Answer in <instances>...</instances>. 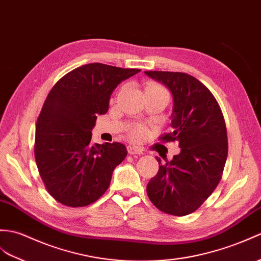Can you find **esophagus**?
I'll use <instances>...</instances> for the list:
<instances>
[{
  "label": "esophagus",
  "mask_w": 261,
  "mask_h": 261,
  "mask_svg": "<svg viewBox=\"0 0 261 261\" xmlns=\"http://www.w3.org/2000/svg\"><path fill=\"white\" fill-rule=\"evenodd\" d=\"M128 152L130 154H142L143 151L141 148L137 147V145H129L128 147Z\"/></svg>",
  "instance_id": "esophagus-1"
}]
</instances>
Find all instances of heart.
<instances>
[{"label":"heart","mask_w":261,"mask_h":261,"mask_svg":"<svg viewBox=\"0 0 261 261\" xmlns=\"http://www.w3.org/2000/svg\"><path fill=\"white\" fill-rule=\"evenodd\" d=\"M145 90H161V91H166V89L158 83H149L147 87H145ZM167 92V91H166ZM145 129L144 126L141 124H136L133 125L131 130H130V137L133 139V140H141V139L145 136Z\"/></svg>","instance_id":"1"}]
</instances>
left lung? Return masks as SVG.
Instances as JSON below:
<instances>
[{
    "instance_id": "1",
    "label": "left lung",
    "mask_w": 261,
    "mask_h": 261,
    "mask_svg": "<svg viewBox=\"0 0 261 261\" xmlns=\"http://www.w3.org/2000/svg\"><path fill=\"white\" fill-rule=\"evenodd\" d=\"M171 91L172 131L161 141L179 142L180 153L159 162V171L147 186L148 197L162 213L186 216L196 211L219 184L228 155L227 128L210 90L182 72L145 71Z\"/></svg>"
}]
</instances>
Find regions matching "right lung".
I'll list each match as a JSON object with an SVG mask.
<instances>
[{"label": "right lung", "instance_id": "right-lung-1", "mask_svg": "<svg viewBox=\"0 0 261 261\" xmlns=\"http://www.w3.org/2000/svg\"><path fill=\"white\" fill-rule=\"evenodd\" d=\"M90 63L72 70L54 84L35 126L34 156L45 189L68 207H84L103 196L112 172L128 154L119 142L93 144L96 116L109 110L113 90L137 74Z\"/></svg>", "mask_w": 261, "mask_h": 261}]
</instances>
